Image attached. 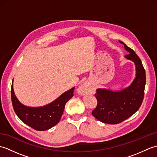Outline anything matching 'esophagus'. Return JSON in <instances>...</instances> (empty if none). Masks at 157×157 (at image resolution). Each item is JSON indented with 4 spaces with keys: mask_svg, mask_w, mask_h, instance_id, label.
Wrapping results in <instances>:
<instances>
[{
    "mask_svg": "<svg viewBox=\"0 0 157 157\" xmlns=\"http://www.w3.org/2000/svg\"><path fill=\"white\" fill-rule=\"evenodd\" d=\"M89 91V88L88 86L86 84H82L78 89V92L79 94L80 95H84L85 94L86 92H88Z\"/></svg>",
    "mask_w": 157,
    "mask_h": 157,
    "instance_id": "34e87169",
    "label": "esophagus"
}]
</instances>
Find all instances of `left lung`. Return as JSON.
I'll list each match as a JSON object with an SVG mask.
<instances>
[{"label": "left lung", "mask_w": 157, "mask_h": 157, "mask_svg": "<svg viewBox=\"0 0 157 157\" xmlns=\"http://www.w3.org/2000/svg\"><path fill=\"white\" fill-rule=\"evenodd\" d=\"M119 42L129 52L125 58L134 63L136 77L128 87L121 90H96L97 106L92 113L98 121L108 124H117L134 115L140 107L144 95L146 73L141 60L132 49L122 41Z\"/></svg>", "instance_id": "obj_1"}]
</instances>
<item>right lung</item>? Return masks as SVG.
<instances>
[{
    "label": "right lung",
    "instance_id": "right-lung-1",
    "mask_svg": "<svg viewBox=\"0 0 157 157\" xmlns=\"http://www.w3.org/2000/svg\"><path fill=\"white\" fill-rule=\"evenodd\" d=\"M75 87L66 91L54 101L42 106L31 107L23 105L17 98L13 90V79L11 86V100L14 111L18 117L26 125L38 131L51 129L59 122L65 106L73 96Z\"/></svg>",
    "mask_w": 157,
    "mask_h": 157
}]
</instances>
